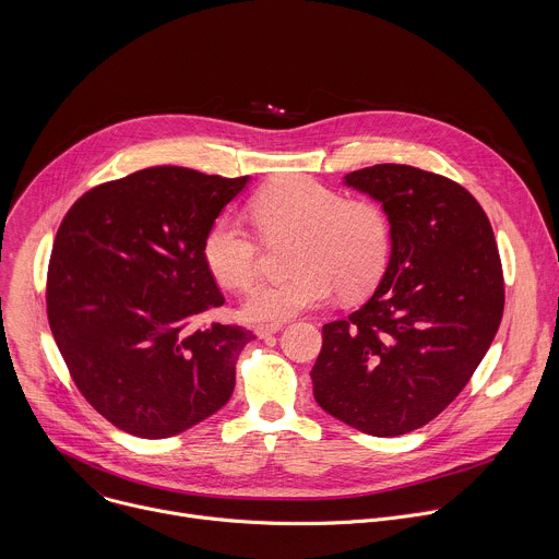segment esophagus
Wrapping results in <instances>:
<instances>
[{"label": "esophagus", "mask_w": 559, "mask_h": 559, "mask_svg": "<svg viewBox=\"0 0 559 559\" xmlns=\"http://www.w3.org/2000/svg\"><path fill=\"white\" fill-rule=\"evenodd\" d=\"M283 330V323H272V325H257V336L261 338H270L272 334L281 332Z\"/></svg>", "instance_id": "34e87169"}]
</instances>
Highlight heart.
<instances>
[{
	"label": "heart",
	"instance_id": "1",
	"mask_svg": "<svg viewBox=\"0 0 559 559\" xmlns=\"http://www.w3.org/2000/svg\"><path fill=\"white\" fill-rule=\"evenodd\" d=\"M248 214L265 238L296 236L283 281H261L243 302L254 323H281L325 305L341 289L345 298L371 292L391 259V218L369 199H349L309 177H283L263 186ZM203 261L229 289H248L261 270L259 238L234 216H218L203 236Z\"/></svg>",
	"mask_w": 559,
	"mask_h": 559
}]
</instances>
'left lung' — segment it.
<instances>
[{
  "mask_svg": "<svg viewBox=\"0 0 559 559\" xmlns=\"http://www.w3.org/2000/svg\"><path fill=\"white\" fill-rule=\"evenodd\" d=\"M391 218V259L373 296L323 325L311 382L330 416L380 438L431 423L471 380L504 311L491 223L455 181L401 164L345 177Z\"/></svg>",
  "mask_w": 559,
  "mask_h": 559,
  "instance_id": "8db88e82",
  "label": "left lung"
}]
</instances>
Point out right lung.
Returning <instances> with one entry per match:
<instances>
[{"label": "right lung", "mask_w": 559, "mask_h": 559, "mask_svg": "<svg viewBox=\"0 0 559 559\" xmlns=\"http://www.w3.org/2000/svg\"><path fill=\"white\" fill-rule=\"evenodd\" d=\"M248 181L156 166L88 190L63 216L46 283L50 332L76 389L117 429L170 438L229 401L254 334L192 323L225 302L201 246Z\"/></svg>", "instance_id": "add662e5"}]
</instances>
